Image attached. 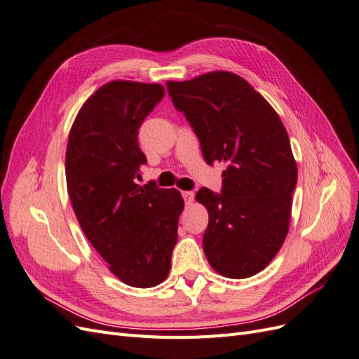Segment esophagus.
<instances>
[{
	"label": "esophagus",
	"instance_id": "obj_1",
	"mask_svg": "<svg viewBox=\"0 0 359 359\" xmlns=\"http://www.w3.org/2000/svg\"><path fill=\"white\" fill-rule=\"evenodd\" d=\"M182 198H184V202H186V205H191L193 201H194V193L193 191H182Z\"/></svg>",
	"mask_w": 359,
	"mask_h": 359
}]
</instances>
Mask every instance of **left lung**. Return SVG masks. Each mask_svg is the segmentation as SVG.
<instances>
[{"label":"left lung","mask_w":359,"mask_h":359,"mask_svg":"<svg viewBox=\"0 0 359 359\" xmlns=\"http://www.w3.org/2000/svg\"><path fill=\"white\" fill-rule=\"evenodd\" d=\"M170 99L201 140L208 165L223 161V189H201L210 215L203 252L214 271L247 278L265 269L290 224L297 161L278 114L241 76L210 72L168 81Z\"/></svg>","instance_id":"left-lung-1"}]
</instances>
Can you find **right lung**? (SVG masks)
<instances>
[{
  "instance_id": "1",
  "label": "right lung",
  "mask_w": 359,
  "mask_h": 359,
  "mask_svg": "<svg viewBox=\"0 0 359 359\" xmlns=\"http://www.w3.org/2000/svg\"><path fill=\"white\" fill-rule=\"evenodd\" d=\"M163 95L160 83H104L76 115L66 153L67 191L85 236L116 278L142 289L166 280L184 210L178 190L135 182L147 163L139 127Z\"/></svg>"
}]
</instances>
